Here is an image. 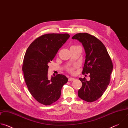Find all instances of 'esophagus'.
<instances>
[{
  "label": "esophagus",
  "instance_id": "esophagus-1",
  "mask_svg": "<svg viewBox=\"0 0 128 128\" xmlns=\"http://www.w3.org/2000/svg\"><path fill=\"white\" fill-rule=\"evenodd\" d=\"M75 78H68V81H73V80H74Z\"/></svg>",
  "mask_w": 128,
  "mask_h": 128
}]
</instances>
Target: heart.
I'll return each mask as SVG.
<instances>
[{
	"label": "heart",
	"mask_w": 128,
	"mask_h": 128,
	"mask_svg": "<svg viewBox=\"0 0 128 128\" xmlns=\"http://www.w3.org/2000/svg\"><path fill=\"white\" fill-rule=\"evenodd\" d=\"M74 67H71L70 68L68 69V71L70 72H71V73H73L74 72Z\"/></svg>",
	"instance_id": "obj_1"
}]
</instances>
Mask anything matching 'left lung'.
I'll return each instance as SVG.
<instances>
[{"mask_svg":"<svg viewBox=\"0 0 128 128\" xmlns=\"http://www.w3.org/2000/svg\"><path fill=\"white\" fill-rule=\"evenodd\" d=\"M81 42L86 52V60L82 74H90V80L80 78L82 86L78 97L88 102L100 98L109 84L113 69L112 62L103 43L94 36L87 33H78L72 38Z\"/></svg>","mask_w":128,"mask_h":128,"instance_id":"8db88e82","label":"left lung"}]
</instances>
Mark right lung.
I'll list each match as a JSON object with an SVG mask.
<instances>
[{"mask_svg":"<svg viewBox=\"0 0 128 128\" xmlns=\"http://www.w3.org/2000/svg\"><path fill=\"white\" fill-rule=\"evenodd\" d=\"M69 37L67 33L44 34L30 44L25 54L22 70L25 82L32 96L43 105L57 101L63 85L68 82L60 74L49 79L48 72V64Z\"/></svg>","mask_w":128,"mask_h":128,"instance_id":"right-lung-1","label":"right lung"}]
</instances>
